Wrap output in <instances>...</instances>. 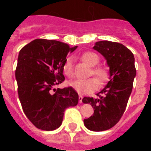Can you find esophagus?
<instances>
[{"label":"esophagus","instance_id":"34e87169","mask_svg":"<svg viewBox=\"0 0 151 151\" xmlns=\"http://www.w3.org/2000/svg\"><path fill=\"white\" fill-rule=\"evenodd\" d=\"M78 99H79V102H80L81 103H82V99H83V97L81 95H79V96H78Z\"/></svg>","mask_w":151,"mask_h":151}]
</instances>
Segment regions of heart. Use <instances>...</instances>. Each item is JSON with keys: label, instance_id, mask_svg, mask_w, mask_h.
Listing matches in <instances>:
<instances>
[{"label": "heart", "instance_id": "b5f03b06", "mask_svg": "<svg viewBox=\"0 0 151 151\" xmlns=\"http://www.w3.org/2000/svg\"><path fill=\"white\" fill-rule=\"evenodd\" d=\"M81 59L86 63L92 66H96L100 61L99 56L94 52H85L81 55ZM73 57L69 56L66 58L63 66V70L64 74L69 78L74 77V70H73ZM92 73L96 76L100 83L105 82L109 78V70L104 66H96L93 68ZM96 78H88V79H79L70 83V85L79 93L87 94L93 92L99 87V81Z\"/></svg>", "mask_w": 151, "mask_h": 151}]
</instances>
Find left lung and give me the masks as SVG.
Segmentation results:
<instances>
[{
  "mask_svg": "<svg viewBox=\"0 0 151 151\" xmlns=\"http://www.w3.org/2000/svg\"><path fill=\"white\" fill-rule=\"evenodd\" d=\"M95 50L105 57L110 66V81L97 98L84 97V103H90L93 114L84 120L85 127L95 132L114 127L124 114L133 87L136 70L132 52L122 44L109 41L96 42Z\"/></svg>",
  "mask_w": 151,
  "mask_h": 151,
  "instance_id": "1",
  "label": "left lung"
}]
</instances>
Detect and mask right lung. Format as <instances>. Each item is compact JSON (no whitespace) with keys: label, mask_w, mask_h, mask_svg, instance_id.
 Segmentation results:
<instances>
[{"label":"right lung","mask_w":151,"mask_h":151,"mask_svg":"<svg viewBox=\"0 0 151 151\" xmlns=\"http://www.w3.org/2000/svg\"><path fill=\"white\" fill-rule=\"evenodd\" d=\"M70 48L55 40L35 39L20 50L15 70L23 112L37 129L52 131L61 125L64 111L78 103L72 87H54L64 81L63 66Z\"/></svg>","instance_id":"add662e5"}]
</instances>
